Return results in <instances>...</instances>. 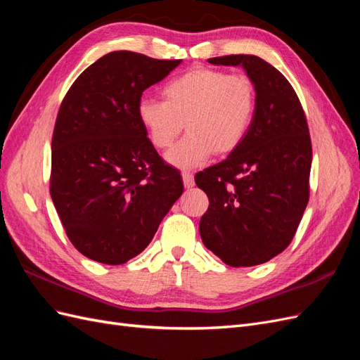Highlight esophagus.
I'll use <instances>...</instances> for the list:
<instances>
[{
	"mask_svg": "<svg viewBox=\"0 0 360 360\" xmlns=\"http://www.w3.org/2000/svg\"><path fill=\"white\" fill-rule=\"evenodd\" d=\"M181 179H183V183H184V188L186 189H191V188H193V184H195V180H193V174L192 172H181Z\"/></svg>",
	"mask_w": 360,
	"mask_h": 360,
	"instance_id": "1",
	"label": "esophagus"
}]
</instances>
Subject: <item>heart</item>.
I'll return each mask as SVG.
<instances>
[{"label": "heart", "instance_id": "1", "mask_svg": "<svg viewBox=\"0 0 360 360\" xmlns=\"http://www.w3.org/2000/svg\"><path fill=\"white\" fill-rule=\"evenodd\" d=\"M162 96L165 102L143 97L138 118L158 150L169 148L184 124L188 135L167 155L179 168L200 167L213 153H233L254 122L257 90L243 73L197 68L169 81Z\"/></svg>", "mask_w": 360, "mask_h": 360}]
</instances>
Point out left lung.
<instances>
[{
	"label": "left lung",
	"instance_id": "8db88e82",
	"mask_svg": "<svg viewBox=\"0 0 360 360\" xmlns=\"http://www.w3.org/2000/svg\"><path fill=\"white\" fill-rule=\"evenodd\" d=\"M209 63L242 66L255 85L257 108L240 147L195 176L210 201L200 234L225 264L258 266L291 243L307 209L312 162L307 117L285 76L263 58L240 53Z\"/></svg>",
	"mask_w": 360,
	"mask_h": 360
}]
</instances>
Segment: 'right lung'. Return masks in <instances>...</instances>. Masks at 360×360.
<instances>
[{
	"instance_id": "right-lung-1",
	"label": "right lung",
	"mask_w": 360,
	"mask_h": 360,
	"mask_svg": "<svg viewBox=\"0 0 360 360\" xmlns=\"http://www.w3.org/2000/svg\"><path fill=\"white\" fill-rule=\"evenodd\" d=\"M180 63L110 52L76 78L60 106L51 197L73 246L97 263L124 264L143 252L183 193L180 172L138 118L143 91Z\"/></svg>"
}]
</instances>
